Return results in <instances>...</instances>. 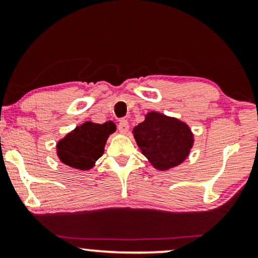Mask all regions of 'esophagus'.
Masks as SVG:
<instances>
[{"mask_svg": "<svg viewBox=\"0 0 258 258\" xmlns=\"http://www.w3.org/2000/svg\"><path fill=\"white\" fill-rule=\"evenodd\" d=\"M118 130H119V133H122V134L128 133L129 123H128V121H126V119H121V121H119Z\"/></svg>", "mask_w": 258, "mask_h": 258, "instance_id": "esophagus-1", "label": "esophagus"}]
</instances>
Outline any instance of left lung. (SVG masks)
I'll return each mask as SVG.
<instances>
[{
    "instance_id": "1",
    "label": "left lung",
    "mask_w": 258,
    "mask_h": 258,
    "mask_svg": "<svg viewBox=\"0 0 258 258\" xmlns=\"http://www.w3.org/2000/svg\"><path fill=\"white\" fill-rule=\"evenodd\" d=\"M133 134L142 154L161 171L184 162L194 146V135L186 123L157 111L148 112Z\"/></svg>"
}]
</instances>
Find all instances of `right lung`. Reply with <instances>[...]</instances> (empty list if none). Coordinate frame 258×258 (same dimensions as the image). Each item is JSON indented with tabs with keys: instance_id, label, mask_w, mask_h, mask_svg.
<instances>
[{
	"instance_id": "add662e5",
	"label": "right lung",
	"mask_w": 258,
	"mask_h": 258,
	"mask_svg": "<svg viewBox=\"0 0 258 258\" xmlns=\"http://www.w3.org/2000/svg\"><path fill=\"white\" fill-rule=\"evenodd\" d=\"M115 130L116 125L111 121L103 124L86 122L76 126L56 146L59 161L72 168L89 170L103 155L108 137Z\"/></svg>"
}]
</instances>
